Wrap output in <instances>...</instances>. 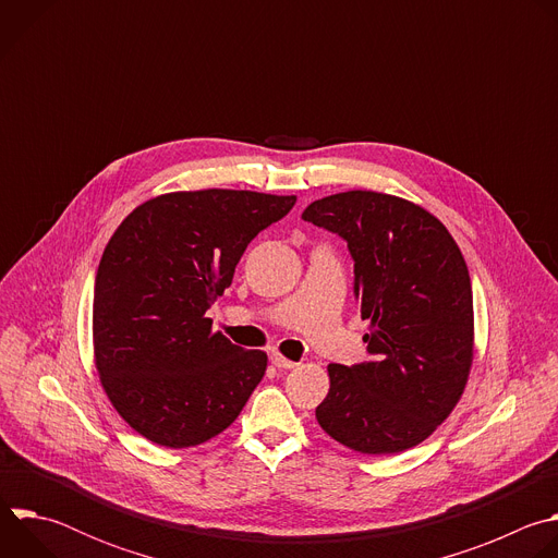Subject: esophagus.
I'll return each instance as SVG.
<instances>
[{"mask_svg":"<svg viewBox=\"0 0 558 558\" xmlns=\"http://www.w3.org/2000/svg\"><path fill=\"white\" fill-rule=\"evenodd\" d=\"M271 364H274V366H278V368H295V366H298L295 362H291V360L282 357L280 353H271Z\"/></svg>","mask_w":558,"mask_h":558,"instance_id":"1","label":"esophagus"}]
</instances>
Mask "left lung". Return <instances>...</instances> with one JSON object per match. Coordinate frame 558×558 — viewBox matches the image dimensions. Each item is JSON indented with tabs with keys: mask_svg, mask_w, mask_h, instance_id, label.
Masks as SVG:
<instances>
[{
	"mask_svg": "<svg viewBox=\"0 0 558 558\" xmlns=\"http://www.w3.org/2000/svg\"><path fill=\"white\" fill-rule=\"evenodd\" d=\"M302 218L347 241L371 323V360L329 364L317 424L364 454L422 444L457 407L472 364V287L454 238L424 207L366 190L313 201Z\"/></svg>",
	"mask_w": 558,
	"mask_h": 558,
	"instance_id": "obj_1",
	"label": "left lung"
}]
</instances>
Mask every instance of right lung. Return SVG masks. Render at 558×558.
I'll return each instance as SVG.
<instances>
[{
	"label": "right lung",
	"mask_w": 558,
	"mask_h": 558,
	"mask_svg": "<svg viewBox=\"0 0 558 558\" xmlns=\"http://www.w3.org/2000/svg\"><path fill=\"white\" fill-rule=\"evenodd\" d=\"M293 205L247 190L174 192L112 233L95 280V362L112 407L145 439L190 448L241 415L267 353L214 333L207 308L247 245Z\"/></svg>",
	"instance_id": "1"
}]
</instances>
